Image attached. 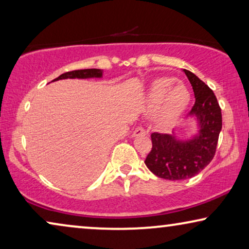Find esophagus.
Instances as JSON below:
<instances>
[{"instance_id":"1","label":"esophagus","mask_w":249,"mask_h":249,"mask_svg":"<svg viewBox=\"0 0 249 249\" xmlns=\"http://www.w3.org/2000/svg\"><path fill=\"white\" fill-rule=\"evenodd\" d=\"M146 134V130L142 127H137L135 129L134 134H132V136L134 137H137V136H142V135H145Z\"/></svg>"}]
</instances>
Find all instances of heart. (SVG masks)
<instances>
[{
    "label": "heart",
    "mask_w": 249,
    "mask_h": 249,
    "mask_svg": "<svg viewBox=\"0 0 249 249\" xmlns=\"http://www.w3.org/2000/svg\"><path fill=\"white\" fill-rule=\"evenodd\" d=\"M173 78H158L148 87L145 107L155 111V119L163 125L173 124L188 107L190 91L185 84H175Z\"/></svg>",
    "instance_id": "obj_1"
}]
</instances>
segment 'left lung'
<instances>
[{"mask_svg":"<svg viewBox=\"0 0 249 249\" xmlns=\"http://www.w3.org/2000/svg\"><path fill=\"white\" fill-rule=\"evenodd\" d=\"M183 71L195 94V104L189 115L198 122V132L188 141L159 132L151 135L152 149L145 164L162 179L186 180L198 175L215 155L222 129V114L213 90L196 74Z\"/></svg>","mask_w":249,"mask_h":249,"instance_id":"8db88e82","label":"left lung"}]
</instances>
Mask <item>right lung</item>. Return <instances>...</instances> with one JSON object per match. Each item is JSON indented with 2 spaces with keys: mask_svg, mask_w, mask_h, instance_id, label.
<instances>
[{
  "mask_svg": "<svg viewBox=\"0 0 249 249\" xmlns=\"http://www.w3.org/2000/svg\"><path fill=\"white\" fill-rule=\"evenodd\" d=\"M102 74H103V71L101 69H84V70H74V71H69V72L62 73L55 80H61V79H74V78H79V79H86V78H101Z\"/></svg>",
  "mask_w": 249,
  "mask_h": 249,
  "instance_id": "add662e5",
  "label": "right lung"
}]
</instances>
